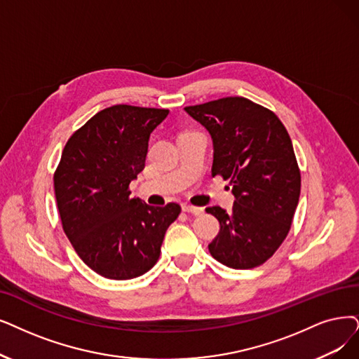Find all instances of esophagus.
I'll return each mask as SVG.
<instances>
[{
    "mask_svg": "<svg viewBox=\"0 0 359 359\" xmlns=\"http://www.w3.org/2000/svg\"><path fill=\"white\" fill-rule=\"evenodd\" d=\"M182 210H184V212H189V213H193V215H200V213L203 212L202 208L191 206V205H182Z\"/></svg>",
    "mask_w": 359,
    "mask_h": 359,
    "instance_id": "34e87169",
    "label": "esophagus"
}]
</instances>
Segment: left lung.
Wrapping results in <instances>:
<instances>
[{"instance_id":"obj_1","label":"left lung","mask_w":359,"mask_h":359,"mask_svg":"<svg viewBox=\"0 0 359 359\" xmlns=\"http://www.w3.org/2000/svg\"><path fill=\"white\" fill-rule=\"evenodd\" d=\"M184 110L206 128L212 175L229 180L236 198L231 212L206 209L221 225L210 255L234 269L264 264L287 237L299 203L300 172L287 130L271 110L243 97Z\"/></svg>"}]
</instances>
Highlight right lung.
Listing matches in <instances>:
<instances>
[{"instance_id": "add662e5", "label": "right lung", "mask_w": 359, "mask_h": 359, "mask_svg": "<svg viewBox=\"0 0 359 359\" xmlns=\"http://www.w3.org/2000/svg\"><path fill=\"white\" fill-rule=\"evenodd\" d=\"M169 110L107 107L66 142L54 175L63 229L81 259L110 280H131L159 259L180 205L149 206L130 197L144 168L150 134Z\"/></svg>"}]
</instances>
